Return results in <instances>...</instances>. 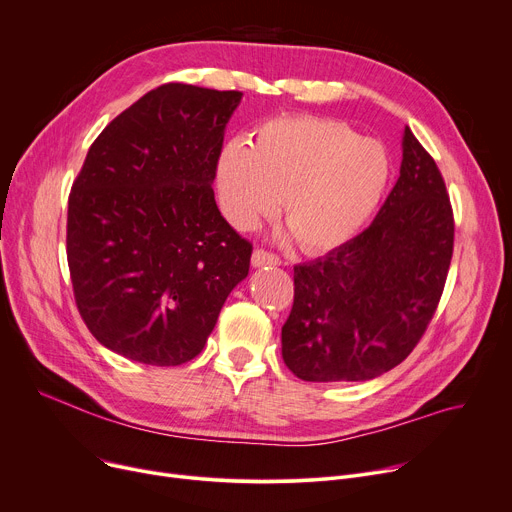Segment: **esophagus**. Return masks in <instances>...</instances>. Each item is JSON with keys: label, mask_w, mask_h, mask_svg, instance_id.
Here are the masks:
<instances>
[{"label": "esophagus", "mask_w": 512, "mask_h": 512, "mask_svg": "<svg viewBox=\"0 0 512 512\" xmlns=\"http://www.w3.org/2000/svg\"><path fill=\"white\" fill-rule=\"evenodd\" d=\"M279 264H281V260L275 254H270L266 250H254V254H252V266H256V268H260V266H279Z\"/></svg>", "instance_id": "1"}]
</instances>
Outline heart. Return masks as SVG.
Segmentation results:
<instances>
[{
	"label": "heart",
	"mask_w": 512,
	"mask_h": 512,
	"mask_svg": "<svg viewBox=\"0 0 512 512\" xmlns=\"http://www.w3.org/2000/svg\"><path fill=\"white\" fill-rule=\"evenodd\" d=\"M388 150L349 126L314 115L268 119L250 146L231 142L217 161L227 221L242 231L283 217L312 254L337 250L366 227L388 188Z\"/></svg>",
	"instance_id": "heart-1"
}]
</instances>
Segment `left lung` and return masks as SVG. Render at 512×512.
<instances>
[{"instance_id": "left-lung-1", "label": "left lung", "mask_w": 512, "mask_h": 512, "mask_svg": "<svg viewBox=\"0 0 512 512\" xmlns=\"http://www.w3.org/2000/svg\"><path fill=\"white\" fill-rule=\"evenodd\" d=\"M453 242L444 179L405 128L401 175L372 225L293 268L287 368L306 382H357L399 366L436 312Z\"/></svg>"}]
</instances>
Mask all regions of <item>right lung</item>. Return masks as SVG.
<instances>
[{"mask_svg": "<svg viewBox=\"0 0 512 512\" xmlns=\"http://www.w3.org/2000/svg\"><path fill=\"white\" fill-rule=\"evenodd\" d=\"M237 90L169 82L88 148L68 200V266L93 337L146 366L194 359L252 244L221 217L213 182Z\"/></svg>", "mask_w": 512, "mask_h": 512, "instance_id": "1", "label": "right lung"}]
</instances>
